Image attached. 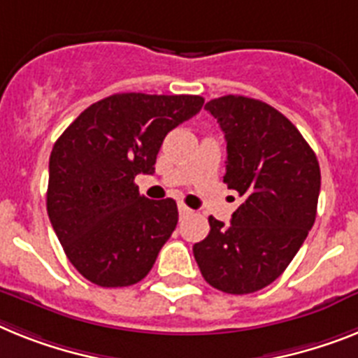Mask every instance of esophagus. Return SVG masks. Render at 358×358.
Instances as JSON below:
<instances>
[{
    "label": "esophagus",
    "mask_w": 358,
    "mask_h": 358,
    "mask_svg": "<svg viewBox=\"0 0 358 358\" xmlns=\"http://www.w3.org/2000/svg\"><path fill=\"white\" fill-rule=\"evenodd\" d=\"M178 213H180V216L184 218V216H189L193 211H191V209H189V207L185 206V203H178Z\"/></svg>",
    "instance_id": "obj_1"
}]
</instances>
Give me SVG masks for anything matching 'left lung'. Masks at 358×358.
I'll return each mask as SVG.
<instances>
[{"instance_id":"obj_1","label":"left lung","mask_w":358,"mask_h":358,"mask_svg":"<svg viewBox=\"0 0 358 358\" xmlns=\"http://www.w3.org/2000/svg\"><path fill=\"white\" fill-rule=\"evenodd\" d=\"M206 109L227 142L224 182L244 198L231 224L209 216L193 245L207 284L248 295L275 282L304 244L317 216L320 167L313 149L282 113L245 96H222Z\"/></svg>"}]
</instances>
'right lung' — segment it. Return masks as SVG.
<instances>
[{
  "label": "right lung",
  "instance_id": "add662e5",
  "mask_svg": "<svg viewBox=\"0 0 358 358\" xmlns=\"http://www.w3.org/2000/svg\"><path fill=\"white\" fill-rule=\"evenodd\" d=\"M202 105V96L120 92L87 107L56 140L47 213L87 280L125 287L151 271L178 224V207L173 198L142 196L134 178L155 173L164 138Z\"/></svg>",
  "mask_w": 358,
  "mask_h": 358
}]
</instances>
